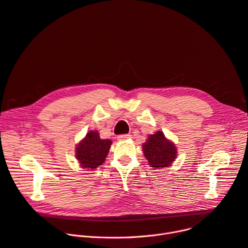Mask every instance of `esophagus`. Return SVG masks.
Here are the masks:
<instances>
[{"instance_id": "esophagus-1", "label": "esophagus", "mask_w": 248, "mask_h": 248, "mask_svg": "<svg viewBox=\"0 0 248 248\" xmlns=\"http://www.w3.org/2000/svg\"><path fill=\"white\" fill-rule=\"evenodd\" d=\"M131 137V135L129 134H123V135H119L117 138L118 140H126V139H129Z\"/></svg>"}]
</instances>
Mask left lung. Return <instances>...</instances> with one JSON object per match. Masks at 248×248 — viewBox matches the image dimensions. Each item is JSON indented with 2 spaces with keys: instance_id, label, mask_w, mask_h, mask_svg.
Here are the masks:
<instances>
[{
  "instance_id": "obj_1",
  "label": "left lung",
  "mask_w": 248,
  "mask_h": 248,
  "mask_svg": "<svg viewBox=\"0 0 248 248\" xmlns=\"http://www.w3.org/2000/svg\"><path fill=\"white\" fill-rule=\"evenodd\" d=\"M142 148L149 165L157 169L170 166L176 159L177 150L175 145L166 139L161 131L150 134L146 142L143 143Z\"/></svg>"
}]
</instances>
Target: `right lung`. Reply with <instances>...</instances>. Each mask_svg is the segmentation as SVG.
Instances as JSON below:
<instances>
[{
	"instance_id": "right-lung-1",
	"label": "right lung",
	"mask_w": 248,
	"mask_h": 248,
	"mask_svg": "<svg viewBox=\"0 0 248 248\" xmlns=\"http://www.w3.org/2000/svg\"><path fill=\"white\" fill-rule=\"evenodd\" d=\"M111 144L110 139H101L97 131H89L77 145L76 158L83 168H97L105 161Z\"/></svg>"
}]
</instances>
